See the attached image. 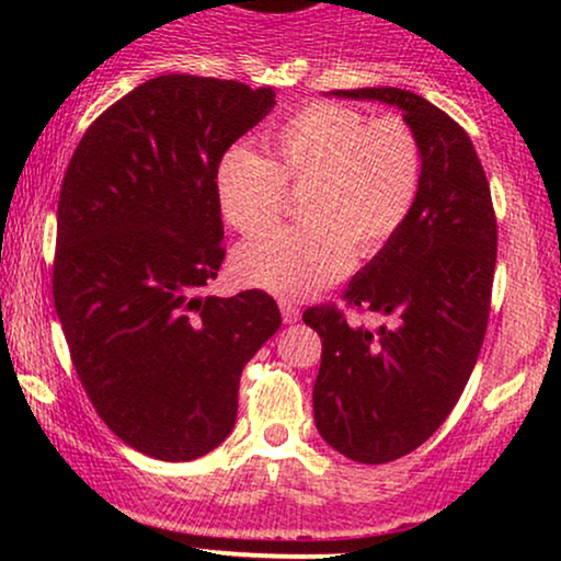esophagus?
Returning <instances> with one entry per match:
<instances>
[{
	"label": "esophagus",
	"instance_id": "esophagus-1",
	"mask_svg": "<svg viewBox=\"0 0 561 561\" xmlns=\"http://www.w3.org/2000/svg\"><path fill=\"white\" fill-rule=\"evenodd\" d=\"M279 308H282V319H285V324H295V321L300 319V311L295 302L289 300H279Z\"/></svg>",
	"mask_w": 561,
	"mask_h": 561
}]
</instances>
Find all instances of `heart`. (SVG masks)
Wrapping results in <instances>:
<instances>
[{
  "label": "heart",
  "instance_id": "heart-1",
  "mask_svg": "<svg viewBox=\"0 0 561 561\" xmlns=\"http://www.w3.org/2000/svg\"><path fill=\"white\" fill-rule=\"evenodd\" d=\"M272 160L234 147L216 171L221 216L242 234L279 218L289 190H302V224L244 242L234 253L242 282L282 298L330 285L353 259L382 253L409 221L422 186V147L396 115L313 102L268 139Z\"/></svg>",
  "mask_w": 561,
  "mask_h": 561
}]
</instances>
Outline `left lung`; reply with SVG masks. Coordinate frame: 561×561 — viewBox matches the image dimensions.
Segmentation results:
<instances>
[{"mask_svg":"<svg viewBox=\"0 0 561 561\" xmlns=\"http://www.w3.org/2000/svg\"><path fill=\"white\" fill-rule=\"evenodd\" d=\"M332 94L398 107L422 147L409 221L343 295L392 324H347L334 306L302 313L321 337L319 435L358 465H385L420 448L465 392L491 313L499 229L472 139L440 107L396 87Z\"/></svg>","mask_w":561,"mask_h":561,"instance_id":"1","label":"left lung"}]
</instances>
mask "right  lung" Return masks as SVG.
<instances>
[{
  "label": "right lung",
  "mask_w": 561,
  "mask_h": 561,
  "mask_svg": "<svg viewBox=\"0 0 561 561\" xmlns=\"http://www.w3.org/2000/svg\"><path fill=\"white\" fill-rule=\"evenodd\" d=\"M274 89L171 73L87 128L57 203L55 311L89 401L126 446L192 461L227 440L272 295H205L224 255L216 171Z\"/></svg>",
  "instance_id": "1"
}]
</instances>
